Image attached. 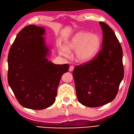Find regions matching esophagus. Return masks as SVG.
I'll list each match as a JSON object with an SVG mask.
<instances>
[{
	"label": "esophagus",
	"mask_w": 134,
	"mask_h": 134,
	"mask_svg": "<svg viewBox=\"0 0 134 134\" xmlns=\"http://www.w3.org/2000/svg\"><path fill=\"white\" fill-rule=\"evenodd\" d=\"M73 70H74V66L72 65L70 66L69 69V70L70 71H73Z\"/></svg>",
	"instance_id": "1"
}]
</instances>
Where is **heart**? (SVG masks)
<instances>
[{"mask_svg": "<svg viewBox=\"0 0 134 134\" xmlns=\"http://www.w3.org/2000/svg\"><path fill=\"white\" fill-rule=\"evenodd\" d=\"M101 39L96 34L85 31L75 33L65 44L60 48V55L67 56L68 52H75L74 55L78 62L85 63L91 60L100 48Z\"/></svg>", "mask_w": 134, "mask_h": 134, "instance_id": "obj_1", "label": "heart"}]
</instances>
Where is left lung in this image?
Here are the masks:
<instances>
[{"label": "left lung", "mask_w": 134, "mask_h": 134, "mask_svg": "<svg viewBox=\"0 0 134 134\" xmlns=\"http://www.w3.org/2000/svg\"><path fill=\"white\" fill-rule=\"evenodd\" d=\"M103 30L102 48L91 61L73 70L76 94L86 107L103 106L113 101L124 76L122 47L113 30L99 23Z\"/></svg>", "instance_id": "1"}]
</instances>
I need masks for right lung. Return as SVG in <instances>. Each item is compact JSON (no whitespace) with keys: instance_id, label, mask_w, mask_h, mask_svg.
Returning <instances> with one entry per match:
<instances>
[{"instance_id":"1","label":"right lung","mask_w":134,"mask_h":134,"mask_svg":"<svg viewBox=\"0 0 134 134\" xmlns=\"http://www.w3.org/2000/svg\"><path fill=\"white\" fill-rule=\"evenodd\" d=\"M44 27L34 25L21 30L9 49L8 82L19 103L28 109L42 110L55 103L62 75L68 64L48 60Z\"/></svg>"}]
</instances>
